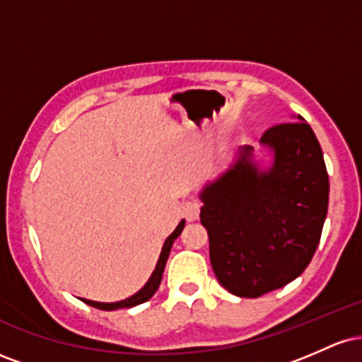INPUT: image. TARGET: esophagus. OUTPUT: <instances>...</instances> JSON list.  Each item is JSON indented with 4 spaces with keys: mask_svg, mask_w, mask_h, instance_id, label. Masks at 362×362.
<instances>
[{
    "mask_svg": "<svg viewBox=\"0 0 362 362\" xmlns=\"http://www.w3.org/2000/svg\"><path fill=\"white\" fill-rule=\"evenodd\" d=\"M199 213H201V202L199 201H187L182 207V216L187 221H195L199 218Z\"/></svg>",
    "mask_w": 362,
    "mask_h": 362,
    "instance_id": "obj_1",
    "label": "esophagus"
}]
</instances>
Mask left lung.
Listing matches in <instances>:
<instances>
[{
  "mask_svg": "<svg viewBox=\"0 0 362 362\" xmlns=\"http://www.w3.org/2000/svg\"><path fill=\"white\" fill-rule=\"evenodd\" d=\"M284 122L264 132L271 165L252 146L201 190V223L219 284L240 298H259L300 277L317 250L328 209V175L310 124Z\"/></svg>",
  "mask_w": 362,
  "mask_h": 362,
  "instance_id": "8db88e82",
  "label": "left lung"
}]
</instances>
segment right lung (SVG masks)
Instances as JSON below:
<instances>
[{
	"label": "right lung",
	"mask_w": 362,
	"mask_h": 362,
	"mask_svg": "<svg viewBox=\"0 0 362 362\" xmlns=\"http://www.w3.org/2000/svg\"><path fill=\"white\" fill-rule=\"evenodd\" d=\"M185 226V221L182 219L180 223H178V226L175 228V231H173L172 235L168 236L167 240H165L163 243V248H161V253H160V259L156 262V267L155 271H153L151 277H149L146 284L141 288L138 293L132 294V296L126 298V300H120V301H115V303H100V301H91V300H85V298H81L83 301L86 303V305L93 306V308H98V310H120V308H132V306H138L141 303H146L149 298L153 296V294L156 293V289L160 288V282H161V277H163V271H165V265H167V260H168V255H170V250H172V245L175 240L180 236L182 230H184Z\"/></svg>",
	"instance_id": "right-lung-1"
}]
</instances>
